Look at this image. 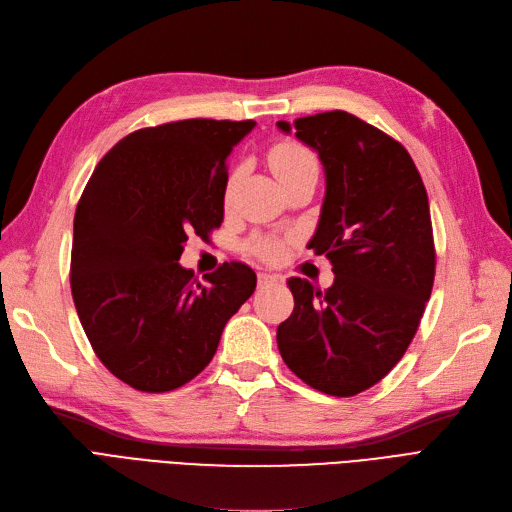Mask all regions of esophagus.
Masks as SVG:
<instances>
[{
  "label": "esophagus",
  "mask_w": 512,
  "mask_h": 512,
  "mask_svg": "<svg viewBox=\"0 0 512 512\" xmlns=\"http://www.w3.org/2000/svg\"><path fill=\"white\" fill-rule=\"evenodd\" d=\"M279 281L277 275H271V273H258V285L260 288H269V285H275Z\"/></svg>",
  "instance_id": "34e87169"
}]
</instances>
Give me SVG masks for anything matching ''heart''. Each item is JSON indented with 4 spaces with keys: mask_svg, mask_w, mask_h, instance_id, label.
Instances as JSON below:
<instances>
[{
    "mask_svg": "<svg viewBox=\"0 0 512 512\" xmlns=\"http://www.w3.org/2000/svg\"><path fill=\"white\" fill-rule=\"evenodd\" d=\"M269 163H271V170L273 174L279 178V182L290 180L302 172H309V170H317V159L315 155L306 149L300 142H292V140H285L275 145L269 153ZM235 187V178L229 180V187L224 197H231ZM250 250L254 254H258L260 258H267V260H275L281 256L283 248L281 243L275 239H256L250 243Z\"/></svg>",
    "mask_w": 512,
    "mask_h": 512,
    "instance_id": "obj_1",
    "label": "heart"
}]
</instances>
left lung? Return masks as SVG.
<instances>
[{
	"instance_id": "obj_1",
	"label": "left lung",
	"mask_w": 512,
	"mask_h": 512,
	"mask_svg": "<svg viewBox=\"0 0 512 512\" xmlns=\"http://www.w3.org/2000/svg\"><path fill=\"white\" fill-rule=\"evenodd\" d=\"M285 134L317 151L325 197L315 254L332 262L325 292L292 277V315L277 327L285 365L309 386L353 397L380 382L418 332L435 281L424 182L401 142L346 111L300 117Z\"/></svg>"
}]
</instances>
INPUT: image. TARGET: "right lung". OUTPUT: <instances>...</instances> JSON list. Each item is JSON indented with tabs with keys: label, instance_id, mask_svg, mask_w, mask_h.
Listing matches in <instances>:
<instances>
[{
	"label": "right lung",
	"instance_id": "obj_1",
	"mask_svg": "<svg viewBox=\"0 0 512 512\" xmlns=\"http://www.w3.org/2000/svg\"><path fill=\"white\" fill-rule=\"evenodd\" d=\"M256 121L142 128L98 161L73 220L71 294L96 357L136 391L168 393L206 367L256 273L224 262L197 283L178 260L224 216L227 157Z\"/></svg>",
	"mask_w": 512,
	"mask_h": 512
}]
</instances>
